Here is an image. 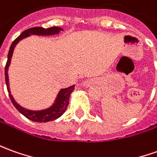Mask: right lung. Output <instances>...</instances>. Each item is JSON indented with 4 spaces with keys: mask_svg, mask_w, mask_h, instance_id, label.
Instances as JSON below:
<instances>
[{
    "mask_svg": "<svg viewBox=\"0 0 157 157\" xmlns=\"http://www.w3.org/2000/svg\"><path fill=\"white\" fill-rule=\"evenodd\" d=\"M62 28L57 27V26H53V27H50V28H44L41 26H37V27H32L29 29L24 31L22 33L20 34V36L17 38L13 40V42L12 43L11 47L9 49L8 52V55H7V61L6 66H5V81H6V84H7V91L9 93V97L11 100L12 103L15 106L17 110L21 113L22 114L25 116V118H27L30 120H33L34 122H48V121H52L55 119H58L63 114L65 110L67 109L68 105H69V100H70V95L71 93L74 91L75 86H71V87L65 88V89H62L60 93L58 94V96L56 98V103L52 105V107H50L49 109L43 110V111H31V110H27L23 108L22 106L18 105L16 103V101L13 100V98L12 96L9 91V83H8V76H7V69L8 66L10 64V61H11L12 55L13 52V49L15 47V45L18 44V42L21 40L22 38H26L32 34H35V35H53V34H57L60 31H62Z\"/></svg>",
    "mask_w": 157,
    "mask_h": 157,
    "instance_id": "add662e5",
    "label": "right lung"
}]
</instances>
